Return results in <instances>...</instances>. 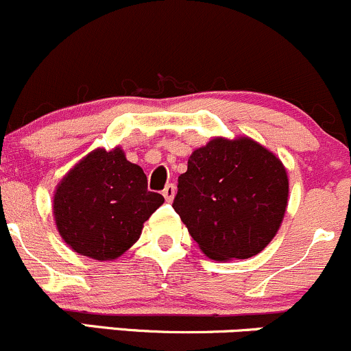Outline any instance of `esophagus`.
<instances>
[{
    "label": "esophagus",
    "instance_id": "esophagus-1",
    "mask_svg": "<svg viewBox=\"0 0 351 351\" xmlns=\"http://www.w3.org/2000/svg\"><path fill=\"white\" fill-rule=\"evenodd\" d=\"M175 193H176V186L173 185V183H169V185L165 186L163 197H165L166 202H173V198H175Z\"/></svg>",
    "mask_w": 351,
    "mask_h": 351
}]
</instances>
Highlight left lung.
Returning <instances> with one entry per match:
<instances>
[{"label": "left lung", "instance_id": "8db88e82", "mask_svg": "<svg viewBox=\"0 0 351 351\" xmlns=\"http://www.w3.org/2000/svg\"><path fill=\"white\" fill-rule=\"evenodd\" d=\"M289 197L286 166L249 136L213 138L188 158L173 208L208 259H249L281 227Z\"/></svg>", "mask_w": 351, "mask_h": 351}]
</instances>
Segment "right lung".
Listing matches in <instances>:
<instances>
[{
    "instance_id": "1",
    "label": "right lung",
    "mask_w": 351,
    "mask_h": 351,
    "mask_svg": "<svg viewBox=\"0 0 351 351\" xmlns=\"http://www.w3.org/2000/svg\"><path fill=\"white\" fill-rule=\"evenodd\" d=\"M163 202L160 193L147 191L145 171L126 160L123 147H97L58 182L53 219L73 252L114 261L134 245L143 225Z\"/></svg>"
}]
</instances>
